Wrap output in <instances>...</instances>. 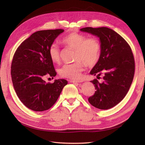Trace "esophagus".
Returning a JSON list of instances; mask_svg holds the SVG:
<instances>
[{
	"instance_id": "34e87169",
	"label": "esophagus",
	"mask_w": 145,
	"mask_h": 145,
	"mask_svg": "<svg viewBox=\"0 0 145 145\" xmlns=\"http://www.w3.org/2000/svg\"><path fill=\"white\" fill-rule=\"evenodd\" d=\"M69 82L73 83H81L83 82V80H69Z\"/></svg>"
}]
</instances>
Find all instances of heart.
I'll list each match as a JSON object with an SVG mask.
<instances>
[{"label": "heart", "mask_w": 145, "mask_h": 145, "mask_svg": "<svg viewBox=\"0 0 145 145\" xmlns=\"http://www.w3.org/2000/svg\"><path fill=\"white\" fill-rule=\"evenodd\" d=\"M60 42L65 48L74 50L73 60L75 61L72 63L65 64L59 69L61 77L78 79L80 77L85 65L93 67L98 62L101 46L99 40L95 37L87 38L84 34L71 33L66 35ZM48 54L52 62H60L61 51L56 43H52L50 46Z\"/></svg>", "instance_id": "b5f03b06"}]
</instances>
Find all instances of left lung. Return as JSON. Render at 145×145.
Wrapping results in <instances>:
<instances>
[{
    "instance_id": "left-lung-1",
    "label": "left lung",
    "mask_w": 145,
    "mask_h": 145,
    "mask_svg": "<svg viewBox=\"0 0 145 145\" xmlns=\"http://www.w3.org/2000/svg\"><path fill=\"white\" fill-rule=\"evenodd\" d=\"M80 31L91 33L100 38V58L90 74L100 77L91 82L96 91L88 101L93 106L108 109L124 99L133 82L135 72V61L133 51L127 42L114 31L106 27H86Z\"/></svg>"
}]
</instances>
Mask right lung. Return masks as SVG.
Returning <instances> with one entry per match:
<instances>
[{
	"label": "right lung",
	"mask_w": 145,
	"mask_h": 145,
	"mask_svg": "<svg viewBox=\"0 0 145 145\" xmlns=\"http://www.w3.org/2000/svg\"><path fill=\"white\" fill-rule=\"evenodd\" d=\"M62 29L39 31L25 40L13 56L11 75L17 95L25 106L34 111L51 108L68 82L65 79L46 83V76L57 74L48 54V48Z\"/></svg>",
	"instance_id": "1"
}]
</instances>
